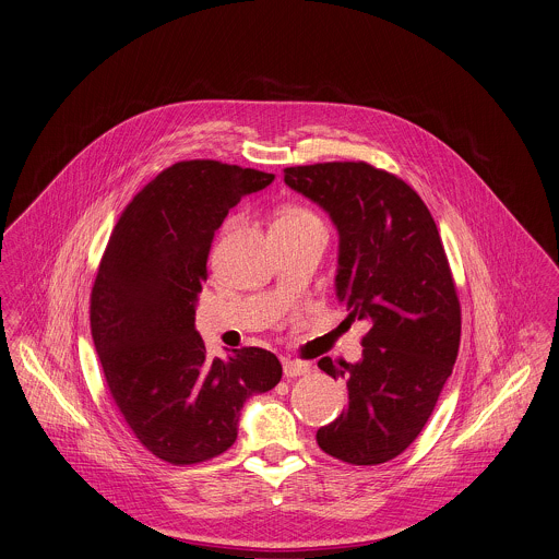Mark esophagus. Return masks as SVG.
I'll return each mask as SVG.
<instances>
[{
  "label": "esophagus",
  "instance_id": "34e87169",
  "mask_svg": "<svg viewBox=\"0 0 559 559\" xmlns=\"http://www.w3.org/2000/svg\"><path fill=\"white\" fill-rule=\"evenodd\" d=\"M283 372L285 377H300L310 372V367L307 362H298V360H283Z\"/></svg>",
  "mask_w": 559,
  "mask_h": 559
}]
</instances>
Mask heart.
Listing matches in <instances>:
<instances>
[{
  "mask_svg": "<svg viewBox=\"0 0 559 559\" xmlns=\"http://www.w3.org/2000/svg\"><path fill=\"white\" fill-rule=\"evenodd\" d=\"M305 223H321V221L314 214H310L309 210H305V207H285L276 216L272 227H276V225H305Z\"/></svg>",
  "mask_w": 559,
  "mask_h": 559,
  "instance_id": "b5f03b06",
  "label": "heart"
}]
</instances>
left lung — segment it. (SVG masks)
<instances>
[{"instance_id":"1","label":"left lung","mask_w":559,"mask_h":559,"mask_svg":"<svg viewBox=\"0 0 559 559\" xmlns=\"http://www.w3.org/2000/svg\"><path fill=\"white\" fill-rule=\"evenodd\" d=\"M285 185L334 223L336 298L347 319L371 325L358 362H317L347 381V409L317 443L352 465L385 463L420 435L459 354L461 309L437 225L414 188L367 163L289 167Z\"/></svg>"}]
</instances>
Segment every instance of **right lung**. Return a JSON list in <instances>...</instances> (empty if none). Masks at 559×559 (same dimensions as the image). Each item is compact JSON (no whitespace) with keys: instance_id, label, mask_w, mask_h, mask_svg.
Here are the masks:
<instances>
[{"instance_id":"1","label":"right lung","mask_w":559,"mask_h":559,"mask_svg":"<svg viewBox=\"0 0 559 559\" xmlns=\"http://www.w3.org/2000/svg\"><path fill=\"white\" fill-rule=\"evenodd\" d=\"M272 174L188 160L126 205L92 289V338L111 396L136 439L174 465L234 445L245 403L281 381L261 347L210 358L194 328L214 231Z\"/></svg>"}]
</instances>
